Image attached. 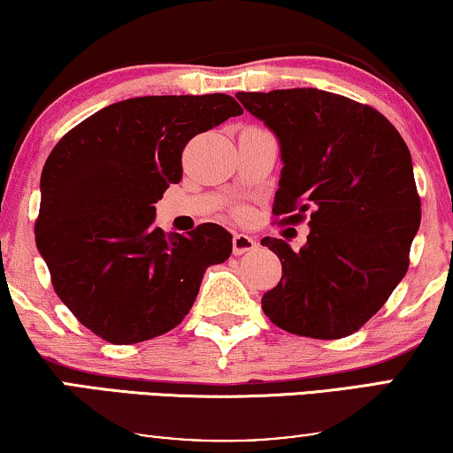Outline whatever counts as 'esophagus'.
<instances>
[{"instance_id": "1", "label": "esophagus", "mask_w": 453, "mask_h": 453, "mask_svg": "<svg viewBox=\"0 0 453 453\" xmlns=\"http://www.w3.org/2000/svg\"><path fill=\"white\" fill-rule=\"evenodd\" d=\"M257 247L256 239L250 237V234L243 233H234L233 234V253L234 256H243L247 251H253Z\"/></svg>"}]
</instances>
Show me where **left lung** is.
<instances>
[{
  "mask_svg": "<svg viewBox=\"0 0 453 453\" xmlns=\"http://www.w3.org/2000/svg\"><path fill=\"white\" fill-rule=\"evenodd\" d=\"M237 98L280 144L272 212L283 216L280 225L309 216L299 251L262 239L282 264L280 282L262 296L264 313L296 336H350L380 311L411 264L420 225L411 150L380 111L342 95L288 88Z\"/></svg>",
  "mask_w": 453,
  "mask_h": 453,
  "instance_id": "obj_1",
  "label": "left lung"
}]
</instances>
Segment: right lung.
Segmentation results:
<instances>
[{"mask_svg":"<svg viewBox=\"0 0 453 453\" xmlns=\"http://www.w3.org/2000/svg\"><path fill=\"white\" fill-rule=\"evenodd\" d=\"M241 113L220 92L127 98L78 123L49 154L36 247L55 293L96 336L135 344L173 330L208 265L231 256L226 228L203 222L165 234L154 203L181 181L185 144Z\"/></svg>","mask_w":453,"mask_h":453,"instance_id":"add662e5","label":"right lung"}]
</instances>
